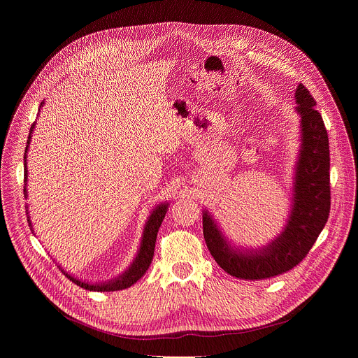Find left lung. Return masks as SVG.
I'll use <instances>...</instances> for the list:
<instances>
[{"label": "left lung", "mask_w": 358, "mask_h": 358, "mask_svg": "<svg viewBox=\"0 0 358 358\" xmlns=\"http://www.w3.org/2000/svg\"><path fill=\"white\" fill-rule=\"evenodd\" d=\"M300 117V150L294 167L290 214L282 232L268 245L253 249L235 246L217 221L203 210L202 232L215 262L231 276L261 280L299 265L323 231L330 213V150L316 100L301 83L296 87Z\"/></svg>", "instance_id": "left-lung-1"}]
</instances>
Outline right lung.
<instances>
[{"label": "right lung", "instance_id": "obj_1", "mask_svg": "<svg viewBox=\"0 0 358 358\" xmlns=\"http://www.w3.org/2000/svg\"><path fill=\"white\" fill-rule=\"evenodd\" d=\"M45 101H41V106H39V112H41V108L43 106ZM35 122L32 123L31 126V130H29V136H28V140H27V147H25V155H24V182H25V187H24V195L25 198L28 196V192H27V181H28V169H27V152H28V148H29V143H31V137H32V131L35 129ZM167 210H169V202H162L159 203V206L151 211V214L148 215L147 221H145V225H144V229H143V236H141V242H140V248H138V252L136 255V258L133 259V262L130 264V266L122 273L119 275L117 278L115 279H110V280H106V282H96V283H90V282H86V280H82L79 278H75L72 276L71 273H68L66 271H64L59 265V269L65 273V276L68 279H71L75 285L86 289V290H92V292H115V290H123V289H127L130 287L131 285H134L144 273L145 271L148 269L151 261H152V255H155V248H156V238H157V232H159V228L167 214ZM27 214H28V206H27ZM28 224L31 227V231L34 234V229H32V222H31V218L28 215ZM35 235V234H34Z\"/></svg>", "mask_w": 358, "mask_h": 358}]
</instances>
